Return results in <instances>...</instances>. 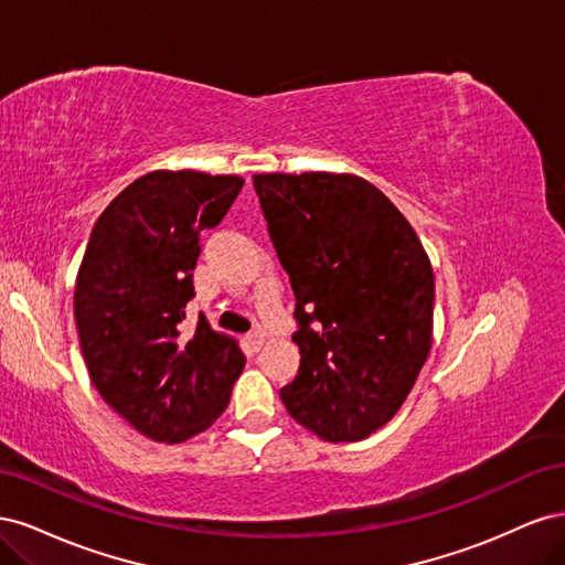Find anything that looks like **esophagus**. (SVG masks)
Wrapping results in <instances>:
<instances>
[{
  "label": "esophagus",
  "mask_w": 565,
  "mask_h": 565,
  "mask_svg": "<svg viewBox=\"0 0 565 565\" xmlns=\"http://www.w3.org/2000/svg\"><path fill=\"white\" fill-rule=\"evenodd\" d=\"M264 341H266V337H264V332H259V330H254V332L247 334V344H249L252 351H262Z\"/></svg>",
  "instance_id": "1"
}]
</instances>
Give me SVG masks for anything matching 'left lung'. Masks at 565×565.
I'll return each instance as SVG.
<instances>
[{
    "mask_svg": "<svg viewBox=\"0 0 565 565\" xmlns=\"http://www.w3.org/2000/svg\"><path fill=\"white\" fill-rule=\"evenodd\" d=\"M254 191L297 299L301 361L280 398L322 440H363L398 413L429 355V256L361 177L256 174Z\"/></svg>",
    "mask_w": 565,
    "mask_h": 565,
    "instance_id": "left-lung-1",
    "label": "left lung"
}]
</instances>
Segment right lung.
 Returning <instances> with one entry per match:
<instances>
[{
	"mask_svg": "<svg viewBox=\"0 0 565 565\" xmlns=\"http://www.w3.org/2000/svg\"><path fill=\"white\" fill-rule=\"evenodd\" d=\"M245 181L150 172L98 216L75 287L79 347L96 391L136 431L181 443L224 413L245 367L235 341L198 316L200 233L218 226Z\"/></svg>",
	"mask_w": 565,
	"mask_h": 565,
	"instance_id": "obj_1",
	"label": "right lung"
}]
</instances>
